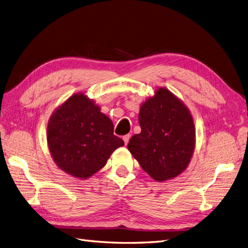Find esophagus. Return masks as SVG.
I'll use <instances>...</instances> for the list:
<instances>
[{
  "mask_svg": "<svg viewBox=\"0 0 248 248\" xmlns=\"http://www.w3.org/2000/svg\"><path fill=\"white\" fill-rule=\"evenodd\" d=\"M130 134H126V136H124L123 137V140H124V142H125V145H127L128 144V141H129V140H130Z\"/></svg>",
  "mask_w": 248,
  "mask_h": 248,
  "instance_id": "esophagus-1",
  "label": "esophagus"
}]
</instances>
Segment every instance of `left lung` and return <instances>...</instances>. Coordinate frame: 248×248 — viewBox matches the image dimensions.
<instances>
[{
    "label": "left lung",
    "instance_id": "left-lung-1",
    "mask_svg": "<svg viewBox=\"0 0 248 248\" xmlns=\"http://www.w3.org/2000/svg\"><path fill=\"white\" fill-rule=\"evenodd\" d=\"M140 133L128 150L147 174L158 182L187 169L196 147V128L190 110L167 88L160 87L141 104Z\"/></svg>",
    "mask_w": 248,
    "mask_h": 248
}]
</instances>
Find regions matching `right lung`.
I'll return each instance as SVG.
<instances>
[{"label":"right lung","instance_id":"1","mask_svg":"<svg viewBox=\"0 0 248 248\" xmlns=\"http://www.w3.org/2000/svg\"><path fill=\"white\" fill-rule=\"evenodd\" d=\"M47 146L57 167L74 178L88 179L106 166L124 141L111 120L85 93L59 106L47 123Z\"/></svg>","mask_w":248,"mask_h":248}]
</instances>
